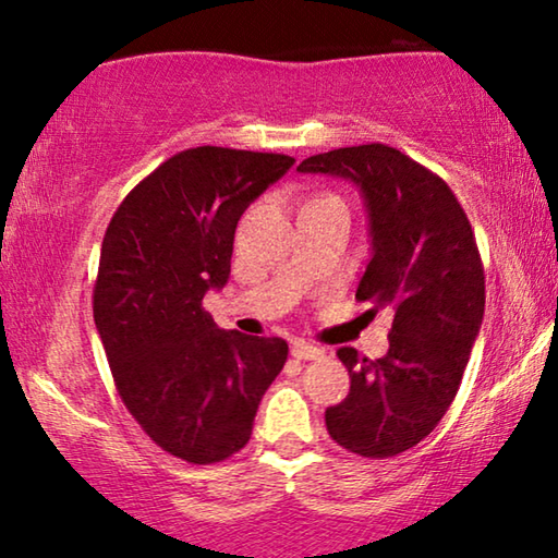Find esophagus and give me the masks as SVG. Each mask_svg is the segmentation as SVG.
Returning a JSON list of instances; mask_svg holds the SVG:
<instances>
[{"label":"esophagus","instance_id":"34e87169","mask_svg":"<svg viewBox=\"0 0 558 558\" xmlns=\"http://www.w3.org/2000/svg\"><path fill=\"white\" fill-rule=\"evenodd\" d=\"M290 355L298 361H320L326 353H323L320 348L305 343V340H295L293 348H290Z\"/></svg>","mask_w":558,"mask_h":558}]
</instances>
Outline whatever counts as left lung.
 <instances>
[{"label":"left lung","mask_w":558,"mask_h":558,"mask_svg":"<svg viewBox=\"0 0 558 558\" xmlns=\"http://www.w3.org/2000/svg\"><path fill=\"white\" fill-rule=\"evenodd\" d=\"M298 172L351 180L368 213L371 260L355 298L393 311L390 348L376 361L340 348L351 390L326 426L351 453L388 459L421 444L461 386L486 305L476 238L451 187L396 147L330 149Z\"/></svg>","instance_id":"obj_1"}]
</instances>
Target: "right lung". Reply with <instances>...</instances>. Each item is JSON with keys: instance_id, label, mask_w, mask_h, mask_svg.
<instances>
[{"instance_id": "1", "label": "right lung", "mask_w": 558, "mask_h": 558, "mask_svg": "<svg viewBox=\"0 0 558 558\" xmlns=\"http://www.w3.org/2000/svg\"><path fill=\"white\" fill-rule=\"evenodd\" d=\"M293 162L251 149H182L107 226L93 311L114 386L145 434L187 463L238 453L286 365V340L220 330L203 298L230 278L240 215Z\"/></svg>"}]
</instances>
